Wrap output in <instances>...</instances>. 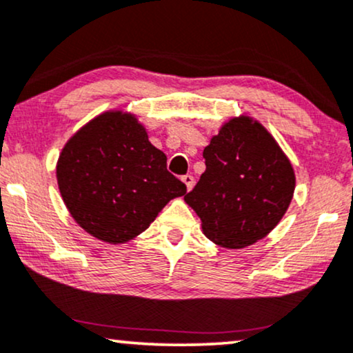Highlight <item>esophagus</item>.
Wrapping results in <instances>:
<instances>
[{
  "label": "esophagus",
  "instance_id": "1",
  "mask_svg": "<svg viewBox=\"0 0 353 353\" xmlns=\"http://www.w3.org/2000/svg\"><path fill=\"white\" fill-rule=\"evenodd\" d=\"M181 181L185 184V189H188V190L192 189V185H194V177H192V176H189V174H185V176L181 177Z\"/></svg>",
  "mask_w": 353,
  "mask_h": 353
}]
</instances>
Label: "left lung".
Wrapping results in <instances>:
<instances>
[{
    "label": "left lung",
    "mask_w": 353,
    "mask_h": 353,
    "mask_svg": "<svg viewBox=\"0 0 353 353\" xmlns=\"http://www.w3.org/2000/svg\"><path fill=\"white\" fill-rule=\"evenodd\" d=\"M205 171L184 201L215 245L240 250L265 239L292 201L290 158L260 121L232 117L203 150Z\"/></svg>",
    "instance_id": "1"
}]
</instances>
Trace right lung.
<instances>
[{
	"label": "right lung",
	"mask_w": 353,
	"mask_h": 353,
	"mask_svg": "<svg viewBox=\"0 0 353 353\" xmlns=\"http://www.w3.org/2000/svg\"><path fill=\"white\" fill-rule=\"evenodd\" d=\"M148 138L134 113L114 108L97 114L63 144L55 164L59 192L93 239L128 243L188 190Z\"/></svg>",
	"instance_id": "add662e5"
}]
</instances>
